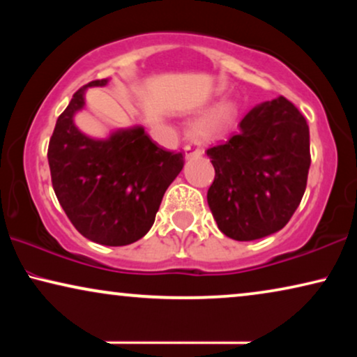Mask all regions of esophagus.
I'll list each match as a JSON object with an SVG mask.
<instances>
[{"mask_svg": "<svg viewBox=\"0 0 357 357\" xmlns=\"http://www.w3.org/2000/svg\"><path fill=\"white\" fill-rule=\"evenodd\" d=\"M185 158L187 159H190V158H198L199 154H202V149H198V148H193L192 144H187L185 146Z\"/></svg>", "mask_w": 357, "mask_h": 357, "instance_id": "1", "label": "esophagus"}]
</instances>
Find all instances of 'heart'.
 <instances>
[{"label":"heart","instance_id":"1","mask_svg":"<svg viewBox=\"0 0 357 357\" xmlns=\"http://www.w3.org/2000/svg\"><path fill=\"white\" fill-rule=\"evenodd\" d=\"M236 114L237 107L234 102H222V104L214 107L209 114L202 116V119L193 125L192 133L195 136H198V138H209V136L222 133V131L232 123V120L236 119Z\"/></svg>","mask_w":357,"mask_h":357}]
</instances>
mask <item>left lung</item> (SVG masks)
Returning <instances> with one entry per match:
<instances>
[{"label": "left lung", "instance_id": "obj_1", "mask_svg": "<svg viewBox=\"0 0 357 357\" xmlns=\"http://www.w3.org/2000/svg\"><path fill=\"white\" fill-rule=\"evenodd\" d=\"M206 154L216 172L208 204L224 236L257 241L289 222L310 167L309 125L294 104L281 96L255 105Z\"/></svg>", "mask_w": 357, "mask_h": 357}]
</instances>
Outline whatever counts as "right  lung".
Returning <instances> with one entry per match:
<instances>
[{"label": "right lung", "instance_id": "1", "mask_svg": "<svg viewBox=\"0 0 357 357\" xmlns=\"http://www.w3.org/2000/svg\"><path fill=\"white\" fill-rule=\"evenodd\" d=\"M75 92L58 116L48 144L55 195L73 226L100 245L121 247L144 237L169 185L183 169V154L159 148L143 126L115 130L105 139L79 131L75 115L89 87Z\"/></svg>", "mask_w": 357, "mask_h": 357}]
</instances>
